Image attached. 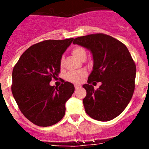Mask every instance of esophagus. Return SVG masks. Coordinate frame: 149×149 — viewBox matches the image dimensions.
Instances as JSON below:
<instances>
[{"instance_id":"esophagus-1","label":"esophagus","mask_w":149,"mask_h":149,"mask_svg":"<svg viewBox=\"0 0 149 149\" xmlns=\"http://www.w3.org/2000/svg\"><path fill=\"white\" fill-rule=\"evenodd\" d=\"M79 87H81V85H77V84H75V85H74V88H75V89H78Z\"/></svg>"}]
</instances>
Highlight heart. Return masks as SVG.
<instances>
[{
  "label": "heart",
  "instance_id": "b5f03b06",
  "mask_svg": "<svg viewBox=\"0 0 149 149\" xmlns=\"http://www.w3.org/2000/svg\"><path fill=\"white\" fill-rule=\"evenodd\" d=\"M72 54L74 57L82 61L85 60L86 57V50L81 46H76L72 48ZM63 63V60H61V63ZM86 74H87V72L84 69L76 71V72H71L66 75V79L69 82L74 83V84H80L82 81L83 78L86 77Z\"/></svg>",
  "mask_w": 149,
  "mask_h": 149
}]
</instances>
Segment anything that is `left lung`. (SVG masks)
I'll use <instances>...</instances> for the list:
<instances>
[{
  "instance_id": "left-lung-1",
  "label": "left lung",
  "mask_w": 149,
  "mask_h": 149,
  "mask_svg": "<svg viewBox=\"0 0 149 149\" xmlns=\"http://www.w3.org/2000/svg\"><path fill=\"white\" fill-rule=\"evenodd\" d=\"M73 44L93 54V70L88 84L83 85L86 91L83 100L85 111L95 120L113 119L126 108L134 94L136 65L131 54L120 41L104 33L80 36ZM93 81L102 83L97 90L90 85Z\"/></svg>"
}]
</instances>
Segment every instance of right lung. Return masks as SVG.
Listing matches in <instances>:
<instances>
[{
	"mask_svg": "<svg viewBox=\"0 0 149 149\" xmlns=\"http://www.w3.org/2000/svg\"><path fill=\"white\" fill-rule=\"evenodd\" d=\"M73 38L45 40L26 50L13 70L12 93L23 115L33 124L48 127L60 122L65 104L74 93L72 83L50 85L60 72L62 55Z\"/></svg>",
	"mask_w": 149,
	"mask_h": 149,
	"instance_id": "1",
	"label": "right lung"
}]
</instances>
